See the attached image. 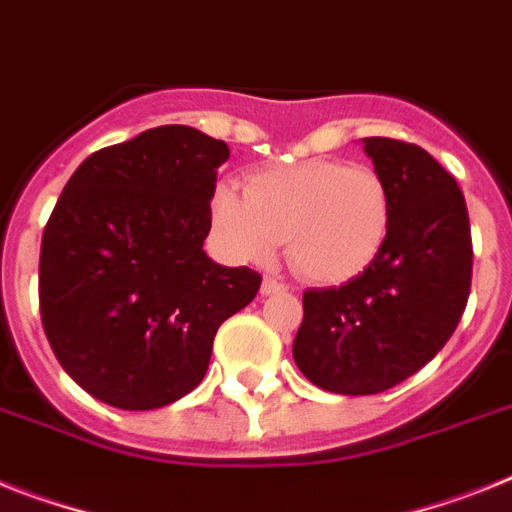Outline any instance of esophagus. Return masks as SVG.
Wrapping results in <instances>:
<instances>
[{
    "label": "esophagus",
    "mask_w": 512,
    "mask_h": 512,
    "mask_svg": "<svg viewBox=\"0 0 512 512\" xmlns=\"http://www.w3.org/2000/svg\"><path fill=\"white\" fill-rule=\"evenodd\" d=\"M281 291H286V283H281L278 278H265L263 294H281Z\"/></svg>",
    "instance_id": "obj_1"
}]
</instances>
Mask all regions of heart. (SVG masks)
I'll return each instance as SVG.
<instances>
[{
  "instance_id": "1",
  "label": "heart",
  "mask_w": 512,
  "mask_h": 512,
  "mask_svg": "<svg viewBox=\"0 0 512 512\" xmlns=\"http://www.w3.org/2000/svg\"><path fill=\"white\" fill-rule=\"evenodd\" d=\"M210 223L239 260H286L312 283H343L375 263L393 226V190L369 163L312 158L255 171L244 192L221 184Z\"/></svg>"
}]
</instances>
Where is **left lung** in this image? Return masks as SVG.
<instances>
[{
	"label": "left lung",
	"instance_id": "left-lung-1",
	"mask_svg": "<svg viewBox=\"0 0 512 512\" xmlns=\"http://www.w3.org/2000/svg\"><path fill=\"white\" fill-rule=\"evenodd\" d=\"M393 190V226L375 263L338 289L304 291L294 362L317 388L372 395L393 388L448 343L471 291L463 192L427 150L364 137Z\"/></svg>",
	"mask_w": 512,
	"mask_h": 512
}]
</instances>
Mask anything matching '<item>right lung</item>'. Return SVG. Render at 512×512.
Instances as JSON below:
<instances>
[{
	"label": "right lung",
	"instance_id": "add662e5",
	"mask_svg": "<svg viewBox=\"0 0 512 512\" xmlns=\"http://www.w3.org/2000/svg\"><path fill=\"white\" fill-rule=\"evenodd\" d=\"M229 145L184 124L96 150L44 229L38 299L64 372L124 411L179 401L208 372L223 320L263 276L205 255Z\"/></svg>",
	"mask_w": 512,
	"mask_h": 512
}]
</instances>
